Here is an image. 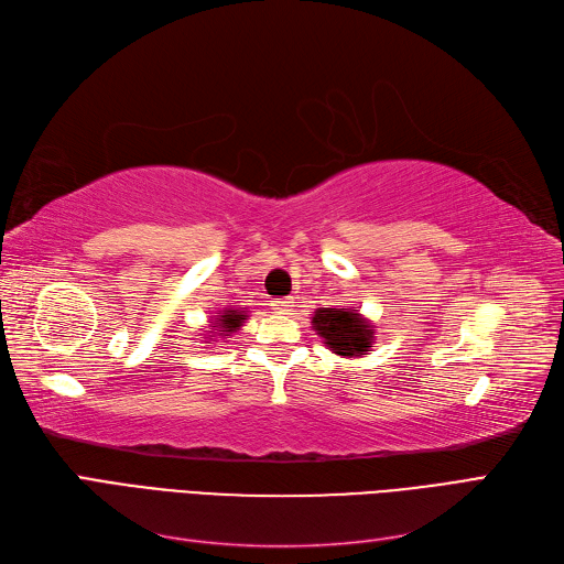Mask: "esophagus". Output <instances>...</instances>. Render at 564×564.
<instances>
[{"label": "esophagus", "mask_w": 564, "mask_h": 564, "mask_svg": "<svg viewBox=\"0 0 564 564\" xmlns=\"http://www.w3.org/2000/svg\"><path fill=\"white\" fill-rule=\"evenodd\" d=\"M294 308V301L292 299H278L272 301V311H275L278 315H289V311Z\"/></svg>", "instance_id": "1"}]
</instances>
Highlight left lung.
Here are the masks:
<instances>
[{
	"label": "left lung",
	"mask_w": 564,
	"mask_h": 564,
	"mask_svg": "<svg viewBox=\"0 0 564 564\" xmlns=\"http://www.w3.org/2000/svg\"><path fill=\"white\" fill-rule=\"evenodd\" d=\"M313 327L336 355L362 357L371 350L373 324L352 308H317Z\"/></svg>",
	"instance_id": "left-lung-1"
}]
</instances>
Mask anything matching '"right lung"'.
I'll return each mask as SVG.
<instances>
[{"instance_id":"add662e5","label":"right lung","mask_w":564,"mask_h":564,"mask_svg":"<svg viewBox=\"0 0 564 564\" xmlns=\"http://www.w3.org/2000/svg\"><path fill=\"white\" fill-rule=\"evenodd\" d=\"M247 311H237V308H226L220 311L216 317H214V332H209L212 336L216 338H228L232 332H237L242 327V322L247 319Z\"/></svg>"}]
</instances>
